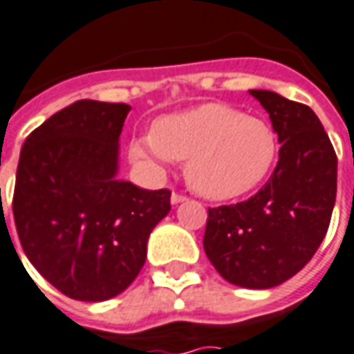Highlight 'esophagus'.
I'll use <instances>...</instances> for the list:
<instances>
[{"mask_svg": "<svg viewBox=\"0 0 354 354\" xmlns=\"http://www.w3.org/2000/svg\"><path fill=\"white\" fill-rule=\"evenodd\" d=\"M184 201H187V197H185V195H180V194L170 195V203H172V205H178V203H184Z\"/></svg>", "mask_w": 354, "mask_h": 354, "instance_id": "1", "label": "esophagus"}]
</instances>
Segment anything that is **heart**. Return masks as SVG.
<instances>
[{
    "mask_svg": "<svg viewBox=\"0 0 354 354\" xmlns=\"http://www.w3.org/2000/svg\"><path fill=\"white\" fill-rule=\"evenodd\" d=\"M128 153L151 176L185 160L187 184L207 199L226 201L266 180L278 157V136L239 109L203 103L155 118L151 132L130 140Z\"/></svg>",
    "mask_w": 354,
    "mask_h": 354,
    "instance_id": "1",
    "label": "heart"
}]
</instances>
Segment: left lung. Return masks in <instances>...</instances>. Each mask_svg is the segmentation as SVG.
<instances>
[{"label": "left lung", "instance_id": "1", "mask_svg": "<svg viewBox=\"0 0 354 354\" xmlns=\"http://www.w3.org/2000/svg\"><path fill=\"white\" fill-rule=\"evenodd\" d=\"M281 143L270 180L247 201L209 209L203 247L234 286L268 289L305 266L330 226L337 157L315 111L268 90H249Z\"/></svg>", "mask_w": 354, "mask_h": 354}]
</instances>
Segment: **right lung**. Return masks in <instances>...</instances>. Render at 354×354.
Returning <instances> with one entry per match:
<instances>
[{
  "label": "right lung",
  "instance_id": "obj_1",
  "mask_svg": "<svg viewBox=\"0 0 354 354\" xmlns=\"http://www.w3.org/2000/svg\"><path fill=\"white\" fill-rule=\"evenodd\" d=\"M130 105L82 100L22 145L13 214L34 268L66 297L107 301L142 270L147 239L170 211L169 189L118 180V140Z\"/></svg>",
  "mask_w": 354,
  "mask_h": 354
}]
</instances>
